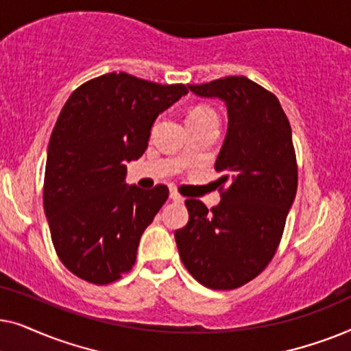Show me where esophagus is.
<instances>
[{
  "instance_id": "34e87169",
  "label": "esophagus",
  "mask_w": 351,
  "mask_h": 351,
  "mask_svg": "<svg viewBox=\"0 0 351 351\" xmlns=\"http://www.w3.org/2000/svg\"><path fill=\"white\" fill-rule=\"evenodd\" d=\"M169 198H171L172 201H177V203H182V201H184V196H182V195L179 193V191H176V190H171Z\"/></svg>"
}]
</instances>
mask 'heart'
<instances>
[{
	"label": "heart",
	"instance_id": "1",
	"mask_svg": "<svg viewBox=\"0 0 351 351\" xmlns=\"http://www.w3.org/2000/svg\"><path fill=\"white\" fill-rule=\"evenodd\" d=\"M204 113H214V112L208 107H196V108L191 110L189 117H198V114H204Z\"/></svg>",
	"mask_w": 351,
	"mask_h": 351
}]
</instances>
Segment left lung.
<instances>
[{
	"mask_svg": "<svg viewBox=\"0 0 351 351\" xmlns=\"http://www.w3.org/2000/svg\"><path fill=\"white\" fill-rule=\"evenodd\" d=\"M189 88L223 100L228 131L215 161L222 199L210 209L186 199L190 219L176 230V243L196 281L237 289L265 270L285 232L299 179L291 124L276 95L246 76Z\"/></svg>",
	"mask_w": 351,
	"mask_h": 351,
	"instance_id": "8db88e82",
	"label": "left lung"
}]
</instances>
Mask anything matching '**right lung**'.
Segmentation results:
<instances>
[{
    "instance_id": "right-lung-1",
    "label": "right lung",
    "mask_w": 351,
    "mask_h": 351,
    "mask_svg": "<svg viewBox=\"0 0 351 351\" xmlns=\"http://www.w3.org/2000/svg\"><path fill=\"white\" fill-rule=\"evenodd\" d=\"M186 93L185 84L113 71L65 102L47 148L43 203L57 256L81 280L110 285L136 263L169 189L126 186V161L143 155L153 121Z\"/></svg>"
}]
</instances>
